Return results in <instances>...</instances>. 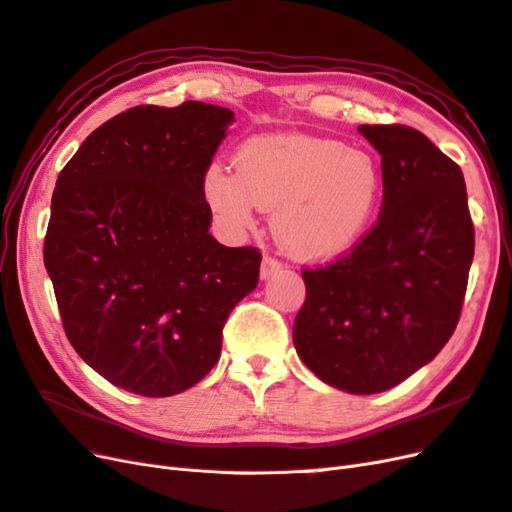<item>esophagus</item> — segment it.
Segmentation results:
<instances>
[{"mask_svg": "<svg viewBox=\"0 0 512 512\" xmlns=\"http://www.w3.org/2000/svg\"><path fill=\"white\" fill-rule=\"evenodd\" d=\"M282 269V262L277 260V258H271V256H265L262 258V265H260V277L262 280H269V277L273 275V273H277Z\"/></svg>", "mask_w": 512, "mask_h": 512, "instance_id": "34e87169", "label": "esophagus"}]
</instances>
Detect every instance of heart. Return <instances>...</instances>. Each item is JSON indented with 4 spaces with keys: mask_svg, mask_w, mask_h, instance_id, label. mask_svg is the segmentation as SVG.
I'll return each instance as SVG.
<instances>
[{
    "mask_svg": "<svg viewBox=\"0 0 512 512\" xmlns=\"http://www.w3.org/2000/svg\"><path fill=\"white\" fill-rule=\"evenodd\" d=\"M203 192L230 228L252 226L273 209V232L292 256L333 260L348 254L374 222L384 179L363 149L305 134L254 136L237 149L235 168H207Z\"/></svg>",
    "mask_w": 512,
    "mask_h": 512,
    "instance_id": "heart-1",
    "label": "heart"
}]
</instances>
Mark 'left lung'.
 I'll list each match as a JSON object with an SVG mask.
<instances>
[{"mask_svg":"<svg viewBox=\"0 0 512 512\" xmlns=\"http://www.w3.org/2000/svg\"><path fill=\"white\" fill-rule=\"evenodd\" d=\"M382 156L378 222L350 254L303 269L292 339L301 361L352 395L389 391L455 333L474 258L461 168L408 126H359Z\"/></svg>","mask_w":512,"mask_h":512,"instance_id":"8db88e82","label":"left lung"}]
</instances>
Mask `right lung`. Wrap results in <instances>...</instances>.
I'll return each mask as SVG.
<instances>
[{"label":"right lung","instance_id":"1","mask_svg":"<svg viewBox=\"0 0 512 512\" xmlns=\"http://www.w3.org/2000/svg\"><path fill=\"white\" fill-rule=\"evenodd\" d=\"M232 121L194 100L134 106L57 177L44 267L72 348L123 391L170 397L203 380L258 284L256 247L209 235L203 179Z\"/></svg>","mask_w":512,"mask_h":512}]
</instances>
